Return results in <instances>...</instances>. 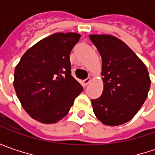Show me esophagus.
Returning a JSON list of instances; mask_svg holds the SVG:
<instances>
[{"instance_id": "1", "label": "esophagus", "mask_w": 155, "mask_h": 155, "mask_svg": "<svg viewBox=\"0 0 155 155\" xmlns=\"http://www.w3.org/2000/svg\"><path fill=\"white\" fill-rule=\"evenodd\" d=\"M90 81H91V78L88 77V78H86L85 80H83V81H82V83H83V85H84V86H86V85H88V84L90 83Z\"/></svg>"}]
</instances>
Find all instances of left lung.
<instances>
[{
	"mask_svg": "<svg viewBox=\"0 0 155 155\" xmlns=\"http://www.w3.org/2000/svg\"><path fill=\"white\" fill-rule=\"evenodd\" d=\"M102 59L104 88L91 101L96 117L105 125L131 120L147 98L151 86L148 71L138 56L120 39L109 35H91Z\"/></svg>",
	"mask_w": 155,
	"mask_h": 155,
	"instance_id": "8db88e82",
	"label": "left lung"
}]
</instances>
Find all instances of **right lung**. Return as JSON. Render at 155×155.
<instances>
[{
  "instance_id": "1",
  "label": "right lung",
  "mask_w": 155,
  "mask_h": 155,
  "mask_svg": "<svg viewBox=\"0 0 155 155\" xmlns=\"http://www.w3.org/2000/svg\"><path fill=\"white\" fill-rule=\"evenodd\" d=\"M81 36L55 33L30 47L14 72V88L34 119L56 123L66 116L82 86L71 75L70 53Z\"/></svg>"
}]
</instances>
